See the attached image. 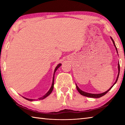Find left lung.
Instances as JSON below:
<instances>
[{
  "label": "left lung",
  "instance_id": "obj_1",
  "mask_svg": "<svg viewBox=\"0 0 125 125\" xmlns=\"http://www.w3.org/2000/svg\"><path fill=\"white\" fill-rule=\"evenodd\" d=\"M111 39L112 41H113V43H114V46H115V48H116V51H117V53H118L117 52V48H116V45H115V42L114 41V40H113V39H112V37H111ZM118 75H117V78H116V82H115V83L113 84V85L111 87H110V88L109 90H107L106 92H105L104 93H100V94H91V93H86L85 92H83V91H82V90H80V89L79 88V87H78V86H77V84H76V87H77V90L78 91V92H79L80 94L82 95H83V96H86V97H89V98H100V97L104 96V95H105L106 94V93L108 92L112 88V87H113V86L114 85H115L116 82H117V79H118V76H119V73H120V64H119V63H118Z\"/></svg>",
  "mask_w": 125,
  "mask_h": 125
}]
</instances>
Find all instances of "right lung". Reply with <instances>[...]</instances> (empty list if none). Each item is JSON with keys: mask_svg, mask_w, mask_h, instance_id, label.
<instances>
[{"mask_svg": "<svg viewBox=\"0 0 125 125\" xmlns=\"http://www.w3.org/2000/svg\"><path fill=\"white\" fill-rule=\"evenodd\" d=\"M61 65V63H60V64H58L57 65V67H56V68H55V69H54V74H53V81H52V85H51V88H50V89L48 90V92L46 93V94L45 95H43V96H42L41 98H39L37 99V100H42V99H45V98H46V97L47 96H48V95H49L51 94V93H52V90H53V86H54V73H55V72H56V71L57 70V69L59 67H60V66ZM25 99H26V100H29V101H33V100H35V99H28V98H24ZM37 100V99H36Z\"/></svg>", "mask_w": 125, "mask_h": 125, "instance_id": "1", "label": "right lung"}]
</instances>
